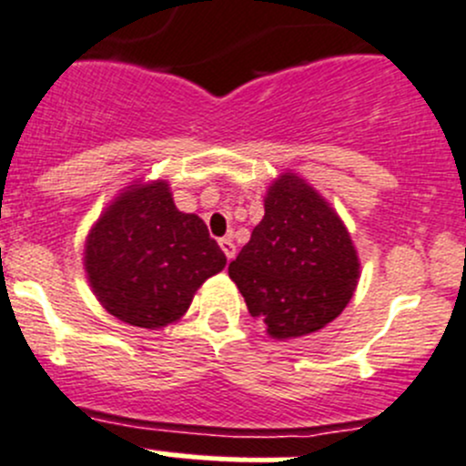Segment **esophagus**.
I'll return each instance as SVG.
<instances>
[{"label": "esophagus", "instance_id": "esophagus-1", "mask_svg": "<svg viewBox=\"0 0 466 466\" xmlns=\"http://www.w3.org/2000/svg\"><path fill=\"white\" fill-rule=\"evenodd\" d=\"M219 247H222L224 256H227L228 260H233V258H235V242H233L231 235H228V238H222V239H219Z\"/></svg>", "mask_w": 466, "mask_h": 466}]
</instances>
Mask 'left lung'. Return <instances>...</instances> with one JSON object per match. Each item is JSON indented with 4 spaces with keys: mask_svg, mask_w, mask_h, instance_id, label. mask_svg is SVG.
I'll return each instance as SVG.
<instances>
[{
    "mask_svg": "<svg viewBox=\"0 0 466 466\" xmlns=\"http://www.w3.org/2000/svg\"><path fill=\"white\" fill-rule=\"evenodd\" d=\"M251 317L271 338H299L333 321L353 297L360 262L342 219L297 174H280L265 218L228 265Z\"/></svg>",
    "mask_w": 466,
    "mask_h": 466,
    "instance_id": "obj_1",
    "label": "left lung"
}]
</instances>
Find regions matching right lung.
<instances>
[{
  "mask_svg": "<svg viewBox=\"0 0 466 466\" xmlns=\"http://www.w3.org/2000/svg\"><path fill=\"white\" fill-rule=\"evenodd\" d=\"M87 280L124 324L163 329L181 319L206 279L227 265L204 219L174 206L167 181L128 186L86 239Z\"/></svg>",
  "mask_w": 466,
  "mask_h": 466,
  "instance_id": "1",
  "label": "right lung"
}]
</instances>
